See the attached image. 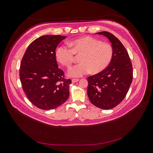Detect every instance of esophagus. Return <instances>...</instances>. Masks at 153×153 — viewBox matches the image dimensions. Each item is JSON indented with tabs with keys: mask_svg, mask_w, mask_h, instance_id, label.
Returning a JSON list of instances; mask_svg holds the SVG:
<instances>
[{
	"mask_svg": "<svg viewBox=\"0 0 153 153\" xmlns=\"http://www.w3.org/2000/svg\"><path fill=\"white\" fill-rule=\"evenodd\" d=\"M79 81V79H75V78H74V79H72V80H71V82H72V83H75V82H78Z\"/></svg>",
	"mask_w": 153,
	"mask_h": 153,
	"instance_id": "34e87169",
	"label": "esophagus"
}]
</instances>
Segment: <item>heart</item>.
Here are the masks:
<instances>
[{
    "mask_svg": "<svg viewBox=\"0 0 153 153\" xmlns=\"http://www.w3.org/2000/svg\"><path fill=\"white\" fill-rule=\"evenodd\" d=\"M68 44L71 48L59 46L55 50V55L57 61L67 68L71 66L75 55H80V63L68 72L71 77H81L91 71L92 74L99 73L109 65L113 57L112 46L93 37H82Z\"/></svg>",
    "mask_w": 153,
    "mask_h": 153,
    "instance_id": "heart-1",
    "label": "heart"
}]
</instances>
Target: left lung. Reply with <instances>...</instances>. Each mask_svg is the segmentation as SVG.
I'll use <instances>...</instances> for the list:
<instances>
[{
    "label": "left lung",
    "instance_id": "left-lung-1",
    "mask_svg": "<svg viewBox=\"0 0 153 153\" xmlns=\"http://www.w3.org/2000/svg\"><path fill=\"white\" fill-rule=\"evenodd\" d=\"M112 43L113 57L108 66L87 78V95L91 102L101 109H111L126 96L133 80V68L126 48L108 32H100Z\"/></svg>",
    "mask_w": 153,
    "mask_h": 153
}]
</instances>
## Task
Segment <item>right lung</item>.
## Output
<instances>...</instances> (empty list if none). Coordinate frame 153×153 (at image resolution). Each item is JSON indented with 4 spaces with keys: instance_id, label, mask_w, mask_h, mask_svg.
I'll use <instances>...</instances> for the list:
<instances>
[{
    "instance_id": "obj_1",
    "label": "right lung",
    "mask_w": 153,
    "mask_h": 153,
    "mask_svg": "<svg viewBox=\"0 0 153 153\" xmlns=\"http://www.w3.org/2000/svg\"><path fill=\"white\" fill-rule=\"evenodd\" d=\"M66 38L41 36L31 43L22 58L20 78L23 89L30 102L40 109L56 108L69 97L71 80L64 78L55 55L58 44Z\"/></svg>"
}]
</instances>
